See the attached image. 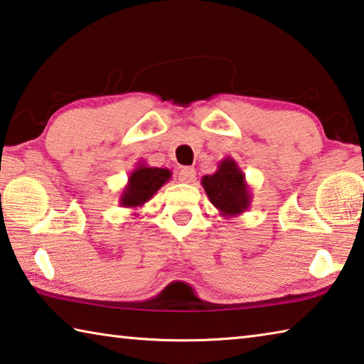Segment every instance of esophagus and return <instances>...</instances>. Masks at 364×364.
<instances>
[{"mask_svg": "<svg viewBox=\"0 0 364 364\" xmlns=\"http://www.w3.org/2000/svg\"><path fill=\"white\" fill-rule=\"evenodd\" d=\"M178 180L181 183H193L196 180V170L193 167H183L178 173Z\"/></svg>", "mask_w": 364, "mask_h": 364, "instance_id": "obj_1", "label": "esophagus"}]
</instances>
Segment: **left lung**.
<instances>
[{"label": "left lung", "instance_id": "1", "mask_svg": "<svg viewBox=\"0 0 364 364\" xmlns=\"http://www.w3.org/2000/svg\"><path fill=\"white\" fill-rule=\"evenodd\" d=\"M200 183L220 217L234 218L242 215L252 204V193L245 175L231 157L221 160L217 171L202 176Z\"/></svg>", "mask_w": 364, "mask_h": 364}]
</instances>
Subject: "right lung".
<instances>
[{
  "label": "right lung",
  "mask_w": 364,
  "mask_h": 364,
  "mask_svg": "<svg viewBox=\"0 0 364 364\" xmlns=\"http://www.w3.org/2000/svg\"><path fill=\"white\" fill-rule=\"evenodd\" d=\"M170 178L171 171L168 168L149 167L144 162H139L128 176V183L122 191L119 204L125 208L136 210L138 207H143L146 202H149L154 194L165 183H168Z\"/></svg>",
  "instance_id": "right-lung-1"
}]
</instances>
